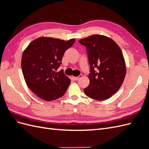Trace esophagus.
<instances>
[{
    "instance_id": "esophagus-1",
    "label": "esophagus",
    "mask_w": 149,
    "mask_h": 149,
    "mask_svg": "<svg viewBox=\"0 0 149 149\" xmlns=\"http://www.w3.org/2000/svg\"><path fill=\"white\" fill-rule=\"evenodd\" d=\"M83 76L82 74H80L78 76H73V78L74 79V80H78L79 78H81Z\"/></svg>"
}]
</instances>
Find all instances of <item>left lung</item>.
<instances>
[{"mask_svg":"<svg viewBox=\"0 0 149 149\" xmlns=\"http://www.w3.org/2000/svg\"><path fill=\"white\" fill-rule=\"evenodd\" d=\"M86 46L90 65L89 84L86 95L97 101L110 98L123 84L126 74L124 58L113 40L101 35H93L81 39Z\"/></svg>","mask_w":149,"mask_h":149,"instance_id":"8db88e82","label":"left lung"}]
</instances>
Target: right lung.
<instances>
[{"label":"right lung","mask_w":149,"mask_h":149,"mask_svg":"<svg viewBox=\"0 0 149 149\" xmlns=\"http://www.w3.org/2000/svg\"><path fill=\"white\" fill-rule=\"evenodd\" d=\"M75 39L67 41L42 37L33 40L22 54L21 66L26 84L36 95L47 101L64 95L71 83L63 71H57L65 51Z\"/></svg>","instance_id":"1"}]
</instances>
